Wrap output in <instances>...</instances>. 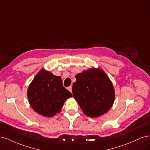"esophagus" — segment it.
<instances>
[{
	"instance_id": "esophagus-1",
	"label": "esophagus",
	"mask_w": 150,
	"mask_h": 150,
	"mask_svg": "<svg viewBox=\"0 0 150 150\" xmlns=\"http://www.w3.org/2000/svg\"><path fill=\"white\" fill-rule=\"evenodd\" d=\"M68 90L70 91V92H71V91H72V86H69V87H68Z\"/></svg>"
}]
</instances>
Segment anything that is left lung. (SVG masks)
I'll return each instance as SVG.
<instances>
[{
    "label": "left lung",
    "mask_w": 150,
    "mask_h": 150,
    "mask_svg": "<svg viewBox=\"0 0 150 150\" xmlns=\"http://www.w3.org/2000/svg\"><path fill=\"white\" fill-rule=\"evenodd\" d=\"M72 86L74 98L83 112L90 117L107 113L115 100L112 82L100 69H92L78 74Z\"/></svg>",
    "instance_id": "8db88e82"
}]
</instances>
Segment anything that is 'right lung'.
I'll return each instance as SVG.
<instances>
[{"label": "right lung", "instance_id": "1", "mask_svg": "<svg viewBox=\"0 0 150 150\" xmlns=\"http://www.w3.org/2000/svg\"><path fill=\"white\" fill-rule=\"evenodd\" d=\"M27 95L33 110L47 117L59 113L65 101L72 96L63 86L60 76L45 70H40L33 80Z\"/></svg>", "mask_w": 150, "mask_h": 150}]
</instances>
